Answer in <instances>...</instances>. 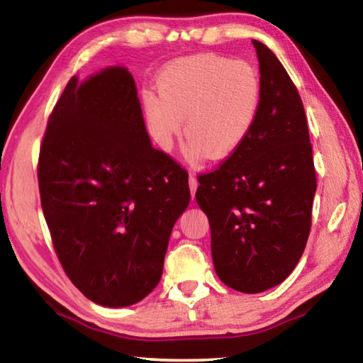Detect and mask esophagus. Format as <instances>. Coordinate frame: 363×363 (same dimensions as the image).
I'll list each match as a JSON object with an SVG mask.
<instances>
[{
  "instance_id": "1",
  "label": "esophagus",
  "mask_w": 363,
  "mask_h": 363,
  "mask_svg": "<svg viewBox=\"0 0 363 363\" xmlns=\"http://www.w3.org/2000/svg\"><path fill=\"white\" fill-rule=\"evenodd\" d=\"M189 187H190V192H192V195H195L196 187H199V181H196L195 174H192V173H190V176H189Z\"/></svg>"
}]
</instances>
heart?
Instances as JSON below:
<instances>
[{"label":"heart","instance_id":"b5f03b06","mask_svg":"<svg viewBox=\"0 0 363 363\" xmlns=\"http://www.w3.org/2000/svg\"><path fill=\"white\" fill-rule=\"evenodd\" d=\"M158 96H145L147 125L155 143L169 150L179 134L190 139L192 158L235 153L250 138L261 108L262 83L255 65L216 54L174 60L157 79Z\"/></svg>","mask_w":363,"mask_h":363}]
</instances>
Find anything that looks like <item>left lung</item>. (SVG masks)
Masks as SVG:
<instances>
[{
	"label": "left lung",
	"instance_id": "1",
	"mask_svg": "<svg viewBox=\"0 0 363 363\" xmlns=\"http://www.w3.org/2000/svg\"><path fill=\"white\" fill-rule=\"evenodd\" d=\"M262 83L250 138L211 173L200 174L195 200L211 227L218 277L242 293L281 284L303 256L317 179L309 128L284 65L253 40Z\"/></svg>",
	"mask_w": 363,
	"mask_h": 363
}]
</instances>
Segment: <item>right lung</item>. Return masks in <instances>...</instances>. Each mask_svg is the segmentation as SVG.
<instances>
[{"instance_id": "1", "label": "right lung", "mask_w": 363, "mask_h": 363, "mask_svg": "<svg viewBox=\"0 0 363 363\" xmlns=\"http://www.w3.org/2000/svg\"><path fill=\"white\" fill-rule=\"evenodd\" d=\"M38 186L54 250L86 298L126 307L158 285L189 174L152 147L125 67L70 78L48 120Z\"/></svg>"}]
</instances>
